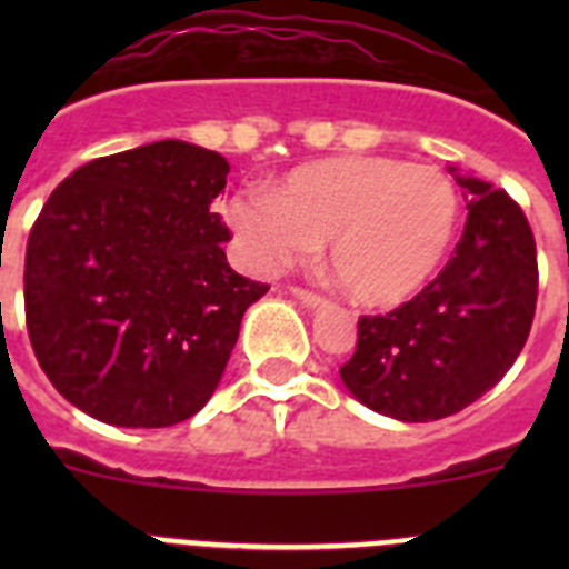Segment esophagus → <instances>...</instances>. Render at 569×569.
I'll list each match as a JSON object with an SVG mask.
<instances>
[{
  "label": "esophagus",
  "mask_w": 569,
  "mask_h": 569,
  "mask_svg": "<svg viewBox=\"0 0 569 569\" xmlns=\"http://www.w3.org/2000/svg\"><path fill=\"white\" fill-rule=\"evenodd\" d=\"M290 293L296 296V299L301 301V305H308V308H319V305H325V296L316 293V290H308V288H293Z\"/></svg>",
  "instance_id": "34e87169"
}]
</instances>
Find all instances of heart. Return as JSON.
<instances>
[{
	"label": "heart",
	"instance_id": "obj_1",
	"mask_svg": "<svg viewBox=\"0 0 569 569\" xmlns=\"http://www.w3.org/2000/svg\"><path fill=\"white\" fill-rule=\"evenodd\" d=\"M241 250L276 270L328 241L336 288L365 308H396L430 284L459 224V193L441 170L390 156L301 164L270 193L233 202Z\"/></svg>",
	"mask_w": 569,
	"mask_h": 569
}]
</instances>
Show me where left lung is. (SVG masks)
Listing matches in <instances>:
<instances>
[{"label":"left lung","instance_id":"left-lung-1","mask_svg":"<svg viewBox=\"0 0 569 569\" xmlns=\"http://www.w3.org/2000/svg\"><path fill=\"white\" fill-rule=\"evenodd\" d=\"M470 196L453 256L421 293L385 316H361L339 367L361 405L399 421L453 416L519 359L539 299V261L519 202L459 176Z\"/></svg>","mask_w":569,"mask_h":569}]
</instances>
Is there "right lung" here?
I'll return each mask as SVG.
<instances>
[{
  "label": "right lung",
  "instance_id": "right-lung-1",
  "mask_svg": "<svg viewBox=\"0 0 569 569\" xmlns=\"http://www.w3.org/2000/svg\"><path fill=\"white\" fill-rule=\"evenodd\" d=\"M224 156L164 139L99 156L59 184L24 253V321L39 367L73 407L116 427L199 413L244 310L270 284L228 264L210 213Z\"/></svg>",
  "mask_w": 569,
  "mask_h": 569
}]
</instances>
